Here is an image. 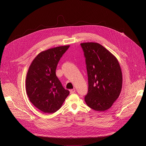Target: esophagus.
<instances>
[{
  "label": "esophagus",
  "instance_id": "34e87169",
  "mask_svg": "<svg viewBox=\"0 0 146 146\" xmlns=\"http://www.w3.org/2000/svg\"><path fill=\"white\" fill-rule=\"evenodd\" d=\"M75 91H76V90L74 88V89H72V90H70V94H73V93H74L75 92Z\"/></svg>",
  "mask_w": 146,
  "mask_h": 146
}]
</instances>
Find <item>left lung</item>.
<instances>
[{"mask_svg": "<svg viewBox=\"0 0 146 146\" xmlns=\"http://www.w3.org/2000/svg\"><path fill=\"white\" fill-rule=\"evenodd\" d=\"M84 52L88 80L85 96L88 106L97 111L110 109L118 99L122 86V74L116 57L101 44L81 43Z\"/></svg>", "mask_w": 146, "mask_h": 146, "instance_id": "8db88e82", "label": "left lung"}]
</instances>
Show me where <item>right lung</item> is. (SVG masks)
<instances>
[{"label": "right lung", "instance_id": "1", "mask_svg": "<svg viewBox=\"0 0 146 146\" xmlns=\"http://www.w3.org/2000/svg\"><path fill=\"white\" fill-rule=\"evenodd\" d=\"M70 46L40 52L31 63L26 77V91L31 102L45 113H53L63 105L69 91L56 76L58 62Z\"/></svg>", "mask_w": 146, "mask_h": 146}]
</instances>
